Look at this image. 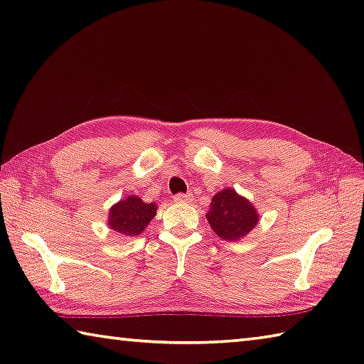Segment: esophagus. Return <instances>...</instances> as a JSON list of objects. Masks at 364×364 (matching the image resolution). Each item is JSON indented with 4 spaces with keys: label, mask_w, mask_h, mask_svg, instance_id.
I'll list each match as a JSON object with an SVG mask.
<instances>
[{
    "label": "esophagus",
    "mask_w": 364,
    "mask_h": 364,
    "mask_svg": "<svg viewBox=\"0 0 364 364\" xmlns=\"http://www.w3.org/2000/svg\"><path fill=\"white\" fill-rule=\"evenodd\" d=\"M174 201L179 204H188L191 201V195L190 193H179L174 196Z\"/></svg>",
    "instance_id": "obj_1"
}]
</instances>
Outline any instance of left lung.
I'll return each instance as SVG.
<instances>
[{
  "label": "left lung",
  "mask_w": 364,
  "mask_h": 364,
  "mask_svg": "<svg viewBox=\"0 0 364 364\" xmlns=\"http://www.w3.org/2000/svg\"><path fill=\"white\" fill-rule=\"evenodd\" d=\"M205 217L210 228L226 241H239L258 223L257 209L231 188L218 191L212 198Z\"/></svg>",
  "instance_id": "obj_1"
}]
</instances>
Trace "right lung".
<instances>
[{
    "label": "right lung",
    "mask_w": 364,
    "mask_h": 364,
    "mask_svg": "<svg viewBox=\"0 0 364 364\" xmlns=\"http://www.w3.org/2000/svg\"><path fill=\"white\" fill-rule=\"evenodd\" d=\"M156 214V204L144 203L138 196H128L111 208L109 226L123 236H139Z\"/></svg>",
    "instance_id": "obj_1"
}]
</instances>
